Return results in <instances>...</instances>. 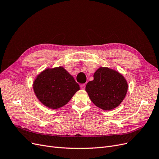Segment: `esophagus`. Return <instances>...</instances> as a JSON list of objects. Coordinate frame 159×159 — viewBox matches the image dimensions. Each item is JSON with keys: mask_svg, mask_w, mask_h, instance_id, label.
<instances>
[{"mask_svg": "<svg viewBox=\"0 0 159 159\" xmlns=\"http://www.w3.org/2000/svg\"><path fill=\"white\" fill-rule=\"evenodd\" d=\"M80 88L81 89H85V84H81V85H80Z\"/></svg>", "mask_w": 159, "mask_h": 159, "instance_id": "34e87169", "label": "esophagus"}]
</instances>
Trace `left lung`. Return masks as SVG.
<instances>
[{
    "mask_svg": "<svg viewBox=\"0 0 159 159\" xmlns=\"http://www.w3.org/2000/svg\"><path fill=\"white\" fill-rule=\"evenodd\" d=\"M93 77L85 91L94 104L104 110H111L122 102L128 89L123 75L109 68L100 67Z\"/></svg>",
    "mask_w": 159,
    "mask_h": 159,
    "instance_id": "obj_1",
    "label": "left lung"
}]
</instances>
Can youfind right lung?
I'll use <instances>...</instances> for the list:
<instances>
[{
  "label": "right lung",
  "mask_w": 159,
  "mask_h": 159,
  "mask_svg": "<svg viewBox=\"0 0 159 159\" xmlns=\"http://www.w3.org/2000/svg\"><path fill=\"white\" fill-rule=\"evenodd\" d=\"M34 91L41 102L48 107L57 109L66 104L80 90L79 84L62 66L48 68L37 75Z\"/></svg>",
  "instance_id": "obj_1"
}]
</instances>
